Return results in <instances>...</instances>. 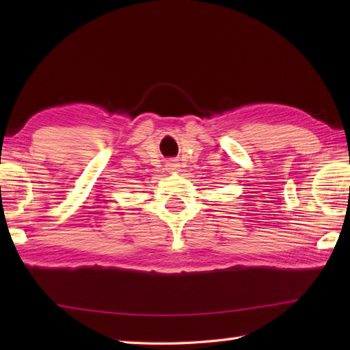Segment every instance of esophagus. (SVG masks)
Masks as SVG:
<instances>
[{
    "label": "esophagus",
    "mask_w": 350,
    "mask_h": 350,
    "mask_svg": "<svg viewBox=\"0 0 350 350\" xmlns=\"http://www.w3.org/2000/svg\"><path fill=\"white\" fill-rule=\"evenodd\" d=\"M179 168H180L179 162H174V161H170V162H167V170H168V171H171V173H177V171H180Z\"/></svg>",
    "instance_id": "34e87169"
}]
</instances>
